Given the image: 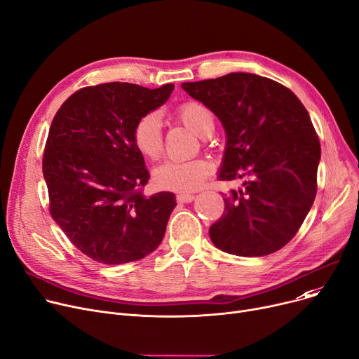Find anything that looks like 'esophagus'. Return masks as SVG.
Masks as SVG:
<instances>
[{"label": "esophagus", "instance_id": "34e87169", "mask_svg": "<svg viewBox=\"0 0 359 359\" xmlns=\"http://www.w3.org/2000/svg\"><path fill=\"white\" fill-rule=\"evenodd\" d=\"M176 199H177V202H180V203H189V202H192V201L195 199V196L191 195V194H179V195L176 196Z\"/></svg>", "mask_w": 359, "mask_h": 359}]
</instances>
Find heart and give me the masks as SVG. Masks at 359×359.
<instances>
[{"instance_id":"heart-1","label":"heart","mask_w":359,"mask_h":359,"mask_svg":"<svg viewBox=\"0 0 359 359\" xmlns=\"http://www.w3.org/2000/svg\"><path fill=\"white\" fill-rule=\"evenodd\" d=\"M177 119L199 137H206L214 129V118L203 104L187 102L176 110ZM132 142L138 153L151 161L160 158L163 153L161 119L156 111L141 116L132 128ZM212 172V164L205 158L187 161L168 160L160 164L153 173L154 183L164 191L192 192L203 183Z\"/></svg>"}]
</instances>
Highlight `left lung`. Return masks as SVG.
<instances>
[{
	"mask_svg": "<svg viewBox=\"0 0 359 359\" xmlns=\"http://www.w3.org/2000/svg\"><path fill=\"white\" fill-rule=\"evenodd\" d=\"M221 121L227 145L218 180L243 179L210 229L219 250L266 256L297 234L317 192L320 141L304 104L271 79L249 72L183 83Z\"/></svg>",
	"mask_w": 359,
	"mask_h": 359,
	"instance_id": "left-lung-1",
	"label": "left lung"
}]
</instances>
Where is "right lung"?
Masks as SVG:
<instances>
[{
	"label": "right lung",
	"instance_id": "add662e5",
	"mask_svg": "<svg viewBox=\"0 0 359 359\" xmlns=\"http://www.w3.org/2000/svg\"><path fill=\"white\" fill-rule=\"evenodd\" d=\"M173 88L91 86L56 111L42 160L49 212L93 260L121 265L160 246L176 198L172 192L144 195L149 173L132 142V128L165 103Z\"/></svg>",
	"mask_w": 359,
	"mask_h": 359
}]
</instances>
